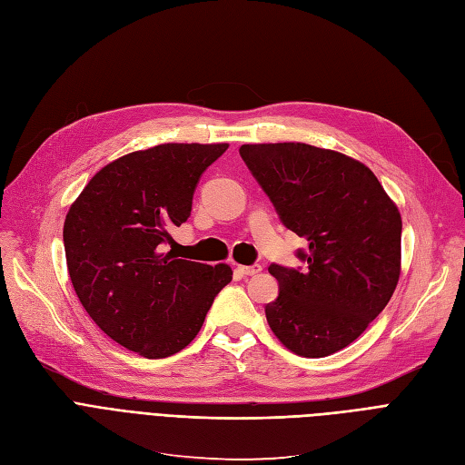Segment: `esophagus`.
Instances as JSON below:
<instances>
[{"label":"esophagus","instance_id":"esophagus-1","mask_svg":"<svg viewBox=\"0 0 465 465\" xmlns=\"http://www.w3.org/2000/svg\"><path fill=\"white\" fill-rule=\"evenodd\" d=\"M237 272L242 273V276H256V273L262 272V266L254 264V266H237Z\"/></svg>","mask_w":465,"mask_h":465}]
</instances>
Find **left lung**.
<instances>
[{
    "mask_svg": "<svg viewBox=\"0 0 465 465\" xmlns=\"http://www.w3.org/2000/svg\"><path fill=\"white\" fill-rule=\"evenodd\" d=\"M239 154L285 226L308 242L304 270L272 264L270 330L304 358L349 347L391 301L401 278L399 206L373 172L308 143H245Z\"/></svg>",
    "mask_w": 465,
    "mask_h": 465,
    "instance_id": "left-lung-1",
    "label": "left lung"
}]
</instances>
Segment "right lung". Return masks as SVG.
<instances>
[{
    "label": "right lung",
    "instance_id": "add662e5",
    "mask_svg": "<svg viewBox=\"0 0 465 465\" xmlns=\"http://www.w3.org/2000/svg\"><path fill=\"white\" fill-rule=\"evenodd\" d=\"M228 143L134 151L82 189L63 226L66 268L84 311L118 345L166 358L195 339L228 264L180 259L166 243L192 213L195 185Z\"/></svg>",
    "mask_w": 465,
    "mask_h": 465
}]
</instances>
